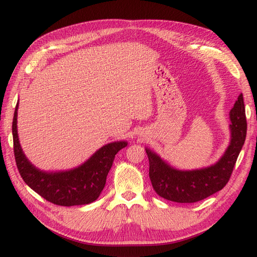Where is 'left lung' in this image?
<instances>
[{"mask_svg": "<svg viewBox=\"0 0 257 257\" xmlns=\"http://www.w3.org/2000/svg\"><path fill=\"white\" fill-rule=\"evenodd\" d=\"M229 117V145L219 160L210 166L181 170L172 167L154 150L145 148L149 160V178L159 196L177 203H195L223 189L232 173L246 136L245 107L242 93L231 109Z\"/></svg>", "mask_w": 257, "mask_h": 257, "instance_id": "obj_1", "label": "left lung"}]
</instances>
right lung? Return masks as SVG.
<instances>
[{"mask_svg":"<svg viewBox=\"0 0 257 257\" xmlns=\"http://www.w3.org/2000/svg\"><path fill=\"white\" fill-rule=\"evenodd\" d=\"M18 102L14 112L13 141L15 160L23 180L48 202L60 206H77L95 202L101 194L115 155L127 146L126 141L107 144L84 164L60 171H45L31 164L24 154L17 131Z\"/></svg>","mask_w":257,"mask_h":257,"instance_id":"right-lung-1","label":"right lung"}]
</instances>
